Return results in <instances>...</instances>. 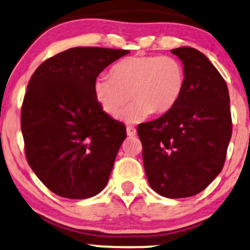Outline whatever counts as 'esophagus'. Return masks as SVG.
<instances>
[{
	"label": "esophagus",
	"instance_id": "esophagus-1",
	"mask_svg": "<svg viewBox=\"0 0 250 250\" xmlns=\"http://www.w3.org/2000/svg\"><path fill=\"white\" fill-rule=\"evenodd\" d=\"M127 135L130 136V138H133V136L136 135V129L134 127H127Z\"/></svg>",
	"mask_w": 250,
	"mask_h": 250
}]
</instances>
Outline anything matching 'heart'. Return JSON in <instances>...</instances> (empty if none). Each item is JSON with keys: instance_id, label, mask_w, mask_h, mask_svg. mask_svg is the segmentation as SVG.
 Here are the masks:
<instances>
[{"instance_id": "1", "label": "heart", "mask_w": 250, "mask_h": 250, "mask_svg": "<svg viewBox=\"0 0 250 250\" xmlns=\"http://www.w3.org/2000/svg\"><path fill=\"white\" fill-rule=\"evenodd\" d=\"M185 70L171 56H134L115 64L111 76L100 75L94 82V94L102 110L119 117L129 98L134 100L125 120L136 123L150 112L171 110L185 89Z\"/></svg>"}]
</instances>
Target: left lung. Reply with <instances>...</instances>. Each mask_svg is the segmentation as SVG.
Segmentation results:
<instances>
[{
  "label": "left lung",
  "mask_w": 250,
  "mask_h": 250,
  "mask_svg": "<svg viewBox=\"0 0 250 250\" xmlns=\"http://www.w3.org/2000/svg\"><path fill=\"white\" fill-rule=\"evenodd\" d=\"M184 65L185 89L161 117L138 127L150 188L167 198H186L209 186L222 171L231 138L226 81L202 52L172 49Z\"/></svg>",
  "instance_id": "left-lung-1"
}]
</instances>
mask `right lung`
I'll use <instances>...</instances> for the list:
<instances>
[{
    "label": "right lung",
    "instance_id": "right-lung-1",
    "mask_svg": "<svg viewBox=\"0 0 250 250\" xmlns=\"http://www.w3.org/2000/svg\"><path fill=\"white\" fill-rule=\"evenodd\" d=\"M128 53L73 47L45 60L31 77L21 109L27 161L60 197L90 198L108 183L127 131L102 110L94 82Z\"/></svg>",
    "mask_w": 250,
    "mask_h": 250
}]
</instances>
